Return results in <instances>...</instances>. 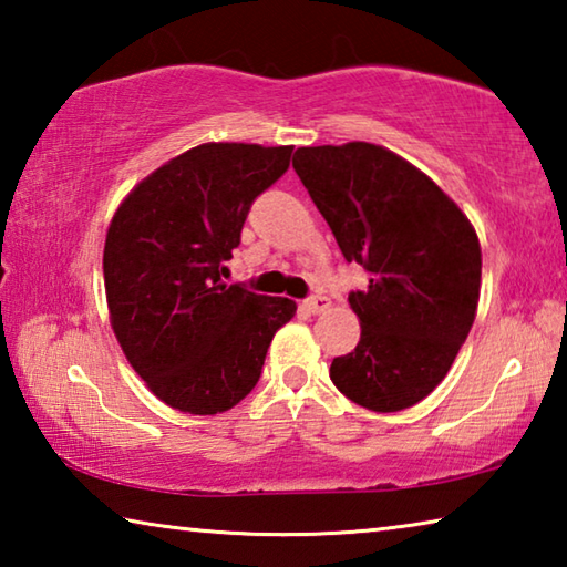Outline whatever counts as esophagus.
Instances as JSON below:
<instances>
[{"instance_id":"34e87169","label":"esophagus","mask_w":567,"mask_h":567,"mask_svg":"<svg viewBox=\"0 0 567 567\" xmlns=\"http://www.w3.org/2000/svg\"><path fill=\"white\" fill-rule=\"evenodd\" d=\"M302 307L307 312H312V315H318V312H324L330 307V300L324 295H312V297H307V300L302 302Z\"/></svg>"}]
</instances>
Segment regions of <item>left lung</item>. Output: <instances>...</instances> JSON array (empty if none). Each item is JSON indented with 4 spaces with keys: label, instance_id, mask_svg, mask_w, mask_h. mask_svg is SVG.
Listing matches in <instances>:
<instances>
[{
    "label": "left lung",
    "instance_id": "8db88e82",
    "mask_svg": "<svg viewBox=\"0 0 567 567\" xmlns=\"http://www.w3.org/2000/svg\"><path fill=\"white\" fill-rule=\"evenodd\" d=\"M292 167L344 260L370 275L348 297L360 342L332 360L330 380L368 410L412 408L443 382L473 328L475 229L433 179L370 142L300 147Z\"/></svg>",
    "mask_w": 567,
    "mask_h": 567
}]
</instances>
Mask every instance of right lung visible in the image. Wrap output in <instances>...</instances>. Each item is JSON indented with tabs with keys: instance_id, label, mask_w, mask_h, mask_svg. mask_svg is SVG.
<instances>
[{
	"instance_id": "right-lung-1",
	"label": "right lung",
	"mask_w": 567,
	"mask_h": 567,
	"mask_svg": "<svg viewBox=\"0 0 567 567\" xmlns=\"http://www.w3.org/2000/svg\"><path fill=\"white\" fill-rule=\"evenodd\" d=\"M292 147L209 142L140 182L104 243L110 318L137 375L169 408L217 415L262 375L287 297L225 285L249 207L290 167Z\"/></svg>"
}]
</instances>
